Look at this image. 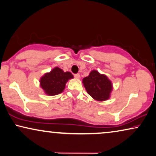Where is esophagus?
I'll use <instances>...</instances> for the list:
<instances>
[{
    "label": "esophagus",
    "instance_id": "34e87169",
    "mask_svg": "<svg viewBox=\"0 0 156 156\" xmlns=\"http://www.w3.org/2000/svg\"><path fill=\"white\" fill-rule=\"evenodd\" d=\"M74 77H75L76 78H77V79H79V78H80V74H79V73L75 74V75H74Z\"/></svg>",
    "mask_w": 156,
    "mask_h": 156
}]
</instances>
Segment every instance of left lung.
Returning <instances> with one entry per match:
<instances>
[{"label": "left lung", "mask_w": 156, "mask_h": 156, "mask_svg": "<svg viewBox=\"0 0 156 156\" xmlns=\"http://www.w3.org/2000/svg\"><path fill=\"white\" fill-rule=\"evenodd\" d=\"M86 91L94 100L104 101L111 97L113 90L112 82L104 74L92 70L89 76L83 79Z\"/></svg>", "instance_id": "obj_1"}]
</instances>
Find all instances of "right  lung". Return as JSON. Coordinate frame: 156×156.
<instances>
[{
    "instance_id": "right-lung-1",
    "label": "right lung",
    "mask_w": 156,
    "mask_h": 156,
    "mask_svg": "<svg viewBox=\"0 0 156 156\" xmlns=\"http://www.w3.org/2000/svg\"><path fill=\"white\" fill-rule=\"evenodd\" d=\"M73 78L71 72H64L56 66L49 73H45L40 79V86L45 94L49 96L59 94L64 91L66 83Z\"/></svg>"
}]
</instances>
